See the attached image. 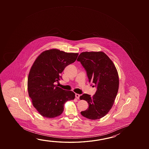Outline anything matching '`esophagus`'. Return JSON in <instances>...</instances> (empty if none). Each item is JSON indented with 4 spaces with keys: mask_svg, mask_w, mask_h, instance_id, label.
I'll list each match as a JSON object with an SVG mask.
<instances>
[{
    "mask_svg": "<svg viewBox=\"0 0 149 149\" xmlns=\"http://www.w3.org/2000/svg\"><path fill=\"white\" fill-rule=\"evenodd\" d=\"M75 97L76 98H77V99H79V97H80V95L77 94V93H76Z\"/></svg>",
    "mask_w": 149,
    "mask_h": 149,
    "instance_id": "esophagus-1",
    "label": "esophagus"
}]
</instances>
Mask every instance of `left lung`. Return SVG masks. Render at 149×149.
<instances>
[{
  "label": "left lung",
  "instance_id": "8db88e82",
  "mask_svg": "<svg viewBox=\"0 0 149 149\" xmlns=\"http://www.w3.org/2000/svg\"><path fill=\"white\" fill-rule=\"evenodd\" d=\"M77 61L85 69L89 81L97 87L93 96L84 93L81 100H86L89 104L87 110L81 112L83 116L90 120H98L110 111L114 102L119 87L117 70L112 60L102 51L84 52Z\"/></svg>",
  "mask_w": 149,
  "mask_h": 149
}]
</instances>
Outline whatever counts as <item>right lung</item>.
Segmentation results:
<instances>
[{
    "mask_svg": "<svg viewBox=\"0 0 149 149\" xmlns=\"http://www.w3.org/2000/svg\"><path fill=\"white\" fill-rule=\"evenodd\" d=\"M78 55L53 49L42 52L35 60L29 74L27 89L33 105L42 116H58L63 112L64 103L74 99L73 91L63 90L54 83L60 80L64 68Z\"/></svg>",
    "mask_w": 149,
    "mask_h": 149,
    "instance_id": "obj_1",
    "label": "right lung"
}]
</instances>
